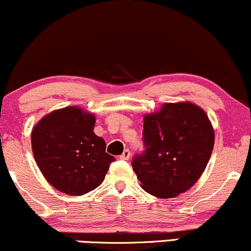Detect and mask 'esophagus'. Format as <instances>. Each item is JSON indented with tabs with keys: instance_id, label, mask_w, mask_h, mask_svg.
<instances>
[{
	"instance_id": "esophagus-1",
	"label": "esophagus",
	"mask_w": 251,
	"mask_h": 251,
	"mask_svg": "<svg viewBox=\"0 0 251 251\" xmlns=\"http://www.w3.org/2000/svg\"><path fill=\"white\" fill-rule=\"evenodd\" d=\"M129 157H131V151H129L128 149H125L124 153L120 155V158H122V160H129Z\"/></svg>"
}]
</instances>
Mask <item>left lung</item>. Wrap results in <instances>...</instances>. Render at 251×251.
Segmentation results:
<instances>
[{
    "label": "left lung",
    "mask_w": 251,
    "mask_h": 251,
    "mask_svg": "<svg viewBox=\"0 0 251 251\" xmlns=\"http://www.w3.org/2000/svg\"><path fill=\"white\" fill-rule=\"evenodd\" d=\"M146 151L132 167L146 192L168 199L188 191L204 173L214 146L207 113L191 102L164 103L144 117Z\"/></svg>",
    "instance_id": "1"
}]
</instances>
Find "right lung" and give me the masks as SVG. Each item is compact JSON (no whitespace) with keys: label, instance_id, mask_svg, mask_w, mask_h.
Listing matches in <instances>:
<instances>
[{"label":"right lung","instance_id":"add662e5","mask_svg":"<svg viewBox=\"0 0 251 251\" xmlns=\"http://www.w3.org/2000/svg\"><path fill=\"white\" fill-rule=\"evenodd\" d=\"M95 115L78 106H66L44 116L31 133L37 166L53 188L82 196L100 186L110 163L104 139L94 132Z\"/></svg>","mask_w":251,"mask_h":251}]
</instances>
